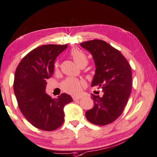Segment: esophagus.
Masks as SVG:
<instances>
[{"mask_svg":"<svg viewBox=\"0 0 157 157\" xmlns=\"http://www.w3.org/2000/svg\"><path fill=\"white\" fill-rule=\"evenodd\" d=\"M72 99H73V100H79L81 99V98L80 97H78V98H76V97H73Z\"/></svg>","mask_w":157,"mask_h":157,"instance_id":"esophagus-1","label":"esophagus"}]
</instances>
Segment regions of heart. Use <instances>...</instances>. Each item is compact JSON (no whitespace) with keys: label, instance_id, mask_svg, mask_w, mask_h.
I'll list each match as a JSON object with an SVG mask.
<instances>
[{"label":"heart","instance_id":"heart-1","mask_svg":"<svg viewBox=\"0 0 157 157\" xmlns=\"http://www.w3.org/2000/svg\"><path fill=\"white\" fill-rule=\"evenodd\" d=\"M70 56L75 62L77 65L79 67L82 65H87L88 63V58L86 54L81 50L78 48H73L70 51ZM55 70H57L59 67V63L56 61L54 63ZM85 86V82L82 79L69 78L65 79L62 83L61 87L64 92L72 95H78L80 93L82 87Z\"/></svg>","mask_w":157,"mask_h":157}]
</instances>
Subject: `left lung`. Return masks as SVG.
Returning <instances> with one entry per match:
<instances>
[{
  "label": "left lung",
  "instance_id": "obj_1",
  "mask_svg": "<svg viewBox=\"0 0 157 157\" xmlns=\"http://www.w3.org/2000/svg\"><path fill=\"white\" fill-rule=\"evenodd\" d=\"M93 57L95 75L92 87L102 90L103 95L92 94L94 107L85 113L87 120L94 124L104 126L114 122L127 105L132 92L131 66L118 50L101 40L80 43Z\"/></svg>",
  "mask_w": 157,
  "mask_h": 157
}]
</instances>
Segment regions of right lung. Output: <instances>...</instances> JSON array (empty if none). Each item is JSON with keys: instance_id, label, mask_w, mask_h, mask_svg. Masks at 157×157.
<instances>
[{"instance_id": "add662e5", "label": "right lung", "mask_w": 157, "mask_h": 157, "mask_svg": "<svg viewBox=\"0 0 157 157\" xmlns=\"http://www.w3.org/2000/svg\"><path fill=\"white\" fill-rule=\"evenodd\" d=\"M67 45H44L33 50L21 59L15 72L13 90L21 113L33 126L53 131L64 122L63 108L73 101L63 93L52 98L45 93L46 79L54 72L56 57Z\"/></svg>"}]
</instances>
